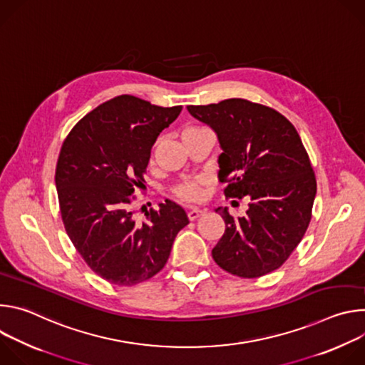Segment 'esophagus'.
<instances>
[{
    "instance_id": "esophagus-1",
    "label": "esophagus",
    "mask_w": 365,
    "mask_h": 365,
    "mask_svg": "<svg viewBox=\"0 0 365 365\" xmlns=\"http://www.w3.org/2000/svg\"><path fill=\"white\" fill-rule=\"evenodd\" d=\"M203 212H205V211L197 210V207H192V210L187 211V218H189L190 221H195V220H197L200 215H203Z\"/></svg>"
}]
</instances>
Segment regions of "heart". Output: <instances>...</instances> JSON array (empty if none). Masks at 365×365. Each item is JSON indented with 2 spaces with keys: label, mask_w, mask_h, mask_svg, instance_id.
<instances>
[{
  "label": "heart",
  "mask_w": 365,
  "mask_h": 365,
  "mask_svg": "<svg viewBox=\"0 0 365 365\" xmlns=\"http://www.w3.org/2000/svg\"><path fill=\"white\" fill-rule=\"evenodd\" d=\"M205 128L202 127H186L182 131V138L192 135L197 131H202ZM173 193L178 199L187 202V203H196L200 202L205 197V183L200 179H195V180H189V182H183L180 185H178L173 189Z\"/></svg>",
  "instance_id": "heart-1"
}]
</instances>
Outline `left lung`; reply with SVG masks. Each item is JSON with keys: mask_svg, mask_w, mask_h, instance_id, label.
Here are the masks:
<instances>
[{"mask_svg": "<svg viewBox=\"0 0 365 365\" xmlns=\"http://www.w3.org/2000/svg\"><path fill=\"white\" fill-rule=\"evenodd\" d=\"M187 111L218 135V179L225 197H248L245 217L218 207L225 232L212 250L225 272L255 279L277 270L302 241L317 195V178L293 124L276 110L242 98Z\"/></svg>", "mask_w": 365, "mask_h": 365, "instance_id": "1", "label": "left lung"}]
</instances>
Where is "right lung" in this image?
I'll return each instance as SVG.
<instances>
[{"label": "right lung", "mask_w": 365, "mask_h": 365, "mask_svg": "<svg viewBox=\"0 0 365 365\" xmlns=\"http://www.w3.org/2000/svg\"><path fill=\"white\" fill-rule=\"evenodd\" d=\"M180 111L120 95L79 120L62 144L55 180L65 230L89 269L113 284L158 274L189 224L172 200L145 211L143 222L131 210L154 141Z\"/></svg>", "instance_id": "right-lung-1"}]
</instances>
